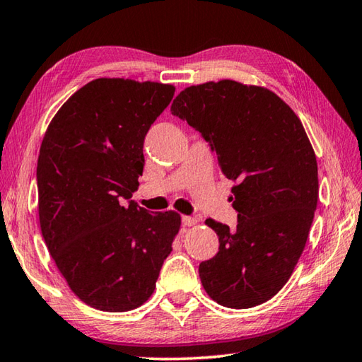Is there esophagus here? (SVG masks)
I'll return each instance as SVG.
<instances>
[{
	"instance_id": "1",
	"label": "esophagus",
	"mask_w": 362,
	"mask_h": 362,
	"mask_svg": "<svg viewBox=\"0 0 362 362\" xmlns=\"http://www.w3.org/2000/svg\"><path fill=\"white\" fill-rule=\"evenodd\" d=\"M198 223V220L195 217H189V216H184L182 217V225L184 226H194Z\"/></svg>"
}]
</instances>
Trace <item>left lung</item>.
Returning a JSON list of instances; mask_svg holds the SVG:
<instances>
[{
    "mask_svg": "<svg viewBox=\"0 0 362 362\" xmlns=\"http://www.w3.org/2000/svg\"><path fill=\"white\" fill-rule=\"evenodd\" d=\"M170 110L202 132L234 182L235 230L204 222L220 243L198 269L204 291L226 308L261 305L291 278L317 208V159L303 124L276 93L233 79L186 87Z\"/></svg>",
    "mask_w": 362,
    "mask_h": 362,
    "instance_id": "1",
    "label": "left lung"
}]
</instances>
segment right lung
<instances>
[{"instance_id":"add662e5","label":"right lung","mask_w":362,"mask_h":362,"mask_svg":"<svg viewBox=\"0 0 362 362\" xmlns=\"http://www.w3.org/2000/svg\"><path fill=\"white\" fill-rule=\"evenodd\" d=\"M175 86L98 78L57 110L37 160L39 222L71 292L100 311L142 306L181 228L175 211L124 203L139 189L144 140Z\"/></svg>"}]
</instances>
